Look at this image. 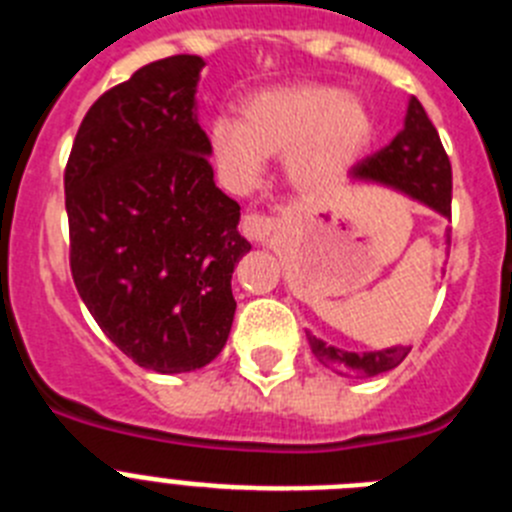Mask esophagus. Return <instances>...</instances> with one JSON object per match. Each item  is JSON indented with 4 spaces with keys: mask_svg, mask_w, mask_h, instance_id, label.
Instances as JSON below:
<instances>
[{
    "mask_svg": "<svg viewBox=\"0 0 512 512\" xmlns=\"http://www.w3.org/2000/svg\"><path fill=\"white\" fill-rule=\"evenodd\" d=\"M241 230H243V235H246L248 241L266 243V241H269L271 230H274V220H271V217H266V215H256V212H253V215L243 217Z\"/></svg>",
    "mask_w": 512,
    "mask_h": 512,
    "instance_id": "obj_1",
    "label": "esophagus"
}]
</instances>
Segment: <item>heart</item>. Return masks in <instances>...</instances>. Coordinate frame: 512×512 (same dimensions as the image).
<instances>
[{
	"label": "heart",
	"instance_id": "heart-1",
	"mask_svg": "<svg viewBox=\"0 0 512 512\" xmlns=\"http://www.w3.org/2000/svg\"><path fill=\"white\" fill-rule=\"evenodd\" d=\"M374 117L346 89L323 81H292L248 94L241 120L220 115L207 128V151L233 189L264 174L266 156H284L289 182L325 192L369 151Z\"/></svg>",
	"mask_w": 512,
	"mask_h": 512
}]
</instances>
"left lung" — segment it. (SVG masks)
I'll return each mask as SVG.
<instances>
[{
	"label": "left lung",
	"instance_id": "1",
	"mask_svg": "<svg viewBox=\"0 0 512 512\" xmlns=\"http://www.w3.org/2000/svg\"><path fill=\"white\" fill-rule=\"evenodd\" d=\"M354 182H377L408 194L413 200L423 202L438 215L451 217V164L443 151L438 130L425 115L423 104L415 97L408 102V115L400 133L390 146L369 156L366 161L351 169ZM451 241V238H449ZM312 354L325 366L336 369L346 377H374V374L390 372L410 354L408 346H390L382 351H346V348L330 346L315 336H307Z\"/></svg>",
	"mask_w": 512,
	"mask_h": 512
}]
</instances>
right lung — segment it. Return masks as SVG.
Wrapping results in <instances>:
<instances>
[{"label": "right lung", "instance_id": "1", "mask_svg": "<svg viewBox=\"0 0 512 512\" xmlns=\"http://www.w3.org/2000/svg\"><path fill=\"white\" fill-rule=\"evenodd\" d=\"M200 56L135 71L89 107L63 189L71 274L104 336L138 366L210 364L235 315L233 269L251 243L220 192L197 122Z\"/></svg>", "mask_w": 512, "mask_h": 512}]
</instances>
